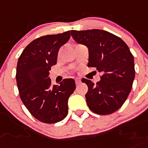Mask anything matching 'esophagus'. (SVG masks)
Listing matches in <instances>:
<instances>
[{
  "mask_svg": "<svg viewBox=\"0 0 148 148\" xmlns=\"http://www.w3.org/2000/svg\"><path fill=\"white\" fill-rule=\"evenodd\" d=\"M75 83L76 85H79L81 83V79L79 78H77L75 79Z\"/></svg>",
  "mask_w": 148,
  "mask_h": 148,
  "instance_id": "1",
  "label": "esophagus"
}]
</instances>
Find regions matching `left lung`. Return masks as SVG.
Returning <instances> with one entry per match:
<instances>
[{"label":"left lung","mask_w":148,"mask_h":148,"mask_svg":"<svg viewBox=\"0 0 148 148\" xmlns=\"http://www.w3.org/2000/svg\"><path fill=\"white\" fill-rule=\"evenodd\" d=\"M78 44L88 49V66L101 73V80L87 84V104L91 111L109 114L121 108L130 93L135 77L134 60L127 45L117 36L100 29L71 30Z\"/></svg>","instance_id":"left-lung-1"}]
</instances>
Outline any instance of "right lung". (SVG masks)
Listing matches in <instances>:
<instances>
[{
	"label": "right lung",
	"instance_id": "1",
	"mask_svg": "<svg viewBox=\"0 0 148 148\" xmlns=\"http://www.w3.org/2000/svg\"><path fill=\"white\" fill-rule=\"evenodd\" d=\"M70 31L34 40L19 58L16 80L20 99L30 114L46 123H55L68 114V100L76 88L74 79H64L51 85V66L57 63L58 53L70 38Z\"/></svg>",
	"mask_w": 148,
	"mask_h": 148
}]
</instances>
